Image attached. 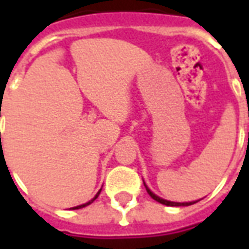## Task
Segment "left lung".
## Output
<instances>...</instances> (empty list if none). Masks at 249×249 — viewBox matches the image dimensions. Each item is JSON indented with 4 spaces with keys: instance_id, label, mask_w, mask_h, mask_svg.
<instances>
[{
    "instance_id": "1",
    "label": "left lung",
    "mask_w": 249,
    "mask_h": 249,
    "mask_svg": "<svg viewBox=\"0 0 249 249\" xmlns=\"http://www.w3.org/2000/svg\"><path fill=\"white\" fill-rule=\"evenodd\" d=\"M144 185H145V183H144ZM145 189H146V192H148V195H149L153 200H156V201L164 204V205H168V207H185V205H192V204L197 203L198 201V200L197 201H191V203H175V201H168V200H164V198L159 197V196H156L155 193L151 192V189L146 187V185H145Z\"/></svg>"
}]
</instances>
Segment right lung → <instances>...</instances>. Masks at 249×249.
<instances>
[{"label":"right lung","instance_id":"add662e5","mask_svg":"<svg viewBox=\"0 0 249 249\" xmlns=\"http://www.w3.org/2000/svg\"><path fill=\"white\" fill-rule=\"evenodd\" d=\"M100 192H101V191H98V193L96 195V196H94V198H93V200H90V201H88V203H85V204H82V205H78V207H74V208H71V209H80V208H84V207H87V205H89V204L93 203V201H94V200L97 198V196L100 195Z\"/></svg>","mask_w":249,"mask_h":249}]
</instances>
